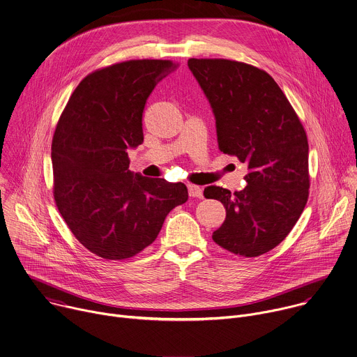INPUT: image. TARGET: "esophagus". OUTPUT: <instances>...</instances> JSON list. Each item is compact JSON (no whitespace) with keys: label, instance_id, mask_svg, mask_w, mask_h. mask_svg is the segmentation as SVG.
<instances>
[{"label":"esophagus","instance_id":"1","mask_svg":"<svg viewBox=\"0 0 357 357\" xmlns=\"http://www.w3.org/2000/svg\"><path fill=\"white\" fill-rule=\"evenodd\" d=\"M188 192H189V196H190V197H199V199L203 197V190H202L200 186L188 185Z\"/></svg>","mask_w":357,"mask_h":357}]
</instances>
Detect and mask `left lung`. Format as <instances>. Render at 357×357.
<instances>
[{
    "label": "left lung",
    "mask_w": 357,
    "mask_h": 357,
    "mask_svg": "<svg viewBox=\"0 0 357 357\" xmlns=\"http://www.w3.org/2000/svg\"><path fill=\"white\" fill-rule=\"evenodd\" d=\"M188 66L211 105L220 151L248 168L243 190L213 185L203 192L225 207L213 241L235 255L259 257L286 238L307 204L305 130L266 71L227 59H189Z\"/></svg>",
    "instance_id": "obj_1"
}]
</instances>
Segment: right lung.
I'll return each mask as SVG.
<instances>
[{
	"mask_svg": "<svg viewBox=\"0 0 357 357\" xmlns=\"http://www.w3.org/2000/svg\"><path fill=\"white\" fill-rule=\"evenodd\" d=\"M178 64L129 60L88 74L71 93L52 142L53 196L75 238L110 261L151 245L167 214L188 200L182 182L129 171L143 143V110Z\"/></svg>",
	"mask_w": 357,
	"mask_h": 357,
	"instance_id": "add662e5",
	"label": "right lung"
}]
</instances>
